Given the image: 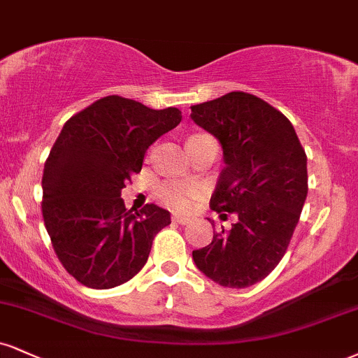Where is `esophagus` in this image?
<instances>
[{"mask_svg": "<svg viewBox=\"0 0 358 358\" xmlns=\"http://www.w3.org/2000/svg\"><path fill=\"white\" fill-rule=\"evenodd\" d=\"M173 222H176V223H180V225H188V223H190L192 220L188 217H182V215H173Z\"/></svg>", "mask_w": 358, "mask_h": 358, "instance_id": "obj_1", "label": "esophagus"}]
</instances>
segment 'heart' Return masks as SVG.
I'll use <instances>...</instances> for the list:
<instances>
[{
  "mask_svg": "<svg viewBox=\"0 0 358 358\" xmlns=\"http://www.w3.org/2000/svg\"><path fill=\"white\" fill-rule=\"evenodd\" d=\"M208 136V135H193L188 140ZM205 195V187L196 182H180V180H168L158 185L157 196L163 205L173 210H190L193 205Z\"/></svg>",
  "mask_w": 358,
  "mask_h": 358,
  "instance_id": "b5f03b06",
  "label": "heart"
}]
</instances>
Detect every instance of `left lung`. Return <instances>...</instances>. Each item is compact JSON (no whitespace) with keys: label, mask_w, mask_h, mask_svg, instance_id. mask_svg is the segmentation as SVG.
Here are the masks:
<instances>
[{"label":"left lung","mask_w":358,"mask_h":358,"mask_svg":"<svg viewBox=\"0 0 358 358\" xmlns=\"http://www.w3.org/2000/svg\"><path fill=\"white\" fill-rule=\"evenodd\" d=\"M190 116L223 148L225 168L210 206L238 217L193 250V260L222 287H250L285 255L308 192L307 155L290 120L255 94L227 93L193 105Z\"/></svg>","instance_id":"8db88e82"}]
</instances>
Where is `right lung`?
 I'll return each mask as SVG.
<instances>
[{
  "instance_id": "right-lung-1",
  "label": "right lung",
  "mask_w": 358,
  "mask_h": 358,
  "mask_svg": "<svg viewBox=\"0 0 358 358\" xmlns=\"http://www.w3.org/2000/svg\"><path fill=\"white\" fill-rule=\"evenodd\" d=\"M182 122L111 94L64 123L43 171L41 212L56 257L90 288H113L143 268L170 213L150 203L133 213L122 188L140 173L148 146Z\"/></svg>"
}]
</instances>
